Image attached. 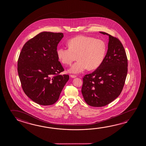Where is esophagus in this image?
<instances>
[{"label":"esophagus","instance_id":"obj_1","mask_svg":"<svg viewBox=\"0 0 146 146\" xmlns=\"http://www.w3.org/2000/svg\"><path fill=\"white\" fill-rule=\"evenodd\" d=\"M70 76H71V77H72V78H75V77H76V75H70Z\"/></svg>","mask_w":146,"mask_h":146}]
</instances>
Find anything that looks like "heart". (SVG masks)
Returning a JSON list of instances; mask_svg holds the SVG:
<instances>
[{"instance_id":"obj_1","label":"heart","mask_w":146,"mask_h":146,"mask_svg":"<svg viewBox=\"0 0 146 146\" xmlns=\"http://www.w3.org/2000/svg\"><path fill=\"white\" fill-rule=\"evenodd\" d=\"M69 48L60 47L57 56L64 65H70L77 58L69 72L78 74L89 70L96 69L103 62L106 52L104 41L88 36H79L68 42Z\"/></svg>"}]
</instances>
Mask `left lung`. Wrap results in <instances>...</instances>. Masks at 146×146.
<instances>
[{"label":"left lung","mask_w":146,"mask_h":146,"mask_svg":"<svg viewBox=\"0 0 146 146\" xmlns=\"http://www.w3.org/2000/svg\"><path fill=\"white\" fill-rule=\"evenodd\" d=\"M109 36L108 50L102 64L83 78L81 92L88 105L102 107L119 96L128 71V60L124 48L118 38Z\"/></svg>","instance_id":"8db88e82"}]
</instances>
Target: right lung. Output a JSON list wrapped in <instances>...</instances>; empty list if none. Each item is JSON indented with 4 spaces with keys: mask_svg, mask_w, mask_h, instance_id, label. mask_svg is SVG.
<instances>
[{
    "mask_svg": "<svg viewBox=\"0 0 146 146\" xmlns=\"http://www.w3.org/2000/svg\"><path fill=\"white\" fill-rule=\"evenodd\" d=\"M64 36L60 33L44 31L24 44L18 60V73L25 94L42 105L58 100L69 75H60L64 69L58 61V44Z\"/></svg>",
    "mask_w": 146,
    "mask_h": 146,
    "instance_id": "right-lung-1",
    "label": "right lung"
}]
</instances>
